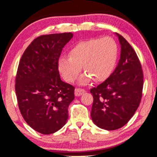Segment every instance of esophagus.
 Here are the masks:
<instances>
[{"label": "esophagus", "instance_id": "34e87169", "mask_svg": "<svg viewBox=\"0 0 157 157\" xmlns=\"http://www.w3.org/2000/svg\"><path fill=\"white\" fill-rule=\"evenodd\" d=\"M86 92V91L84 89H80V88H78V89H76L75 91V94L76 96H80L82 95V94Z\"/></svg>", "mask_w": 157, "mask_h": 157}]
</instances>
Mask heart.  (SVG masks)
Here are the masks:
<instances>
[{
    "instance_id": "1",
    "label": "heart",
    "mask_w": 157,
    "mask_h": 157,
    "mask_svg": "<svg viewBox=\"0 0 157 157\" xmlns=\"http://www.w3.org/2000/svg\"><path fill=\"white\" fill-rule=\"evenodd\" d=\"M118 56V46L113 38H94L76 44L70 50L69 56H59L58 70L65 81L72 82L83 66L86 73L80 77V84H86L92 79L103 82L114 71Z\"/></svg>"
}]
</instances>
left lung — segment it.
<instances>
[{
  "label": "left lung",
  "mask_w": 157,
  "mask_h": 157,
  "mask_svg": "<svg viewBox=\"0 0 157 157\" xmlns=\"http://www.w3.org/2000/svg\"><path fill=\"white\" fill-rule=\"evenodd\" d=\"M121 56L111 76L92 88L91 117L98 127L115 130L124 126L135 114L142 97L144 77L140 61L132 46L116 33Z\"/></svg>",
  "instance_id": "1"
}]
</instances>
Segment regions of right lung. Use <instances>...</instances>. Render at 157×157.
I'll return each mask as SVG.
<instances>
[{"label":"right lung","mask_w":157,"mask_h":157,"mask_svg":"<svg viewBox=\"0 0 157 157\" xmlns=\"http://www.w3.org/2000/svg\"><path fill=\"white\" fill-rule=\"evenodd\" d=\"M71 33L42 35L29 44L21 58L15 93L22 117L42 134L58 131L66 124L75 87L62 81L57 61Z\"/></svg>","instance_id":"obj_1"}]
</instances>
